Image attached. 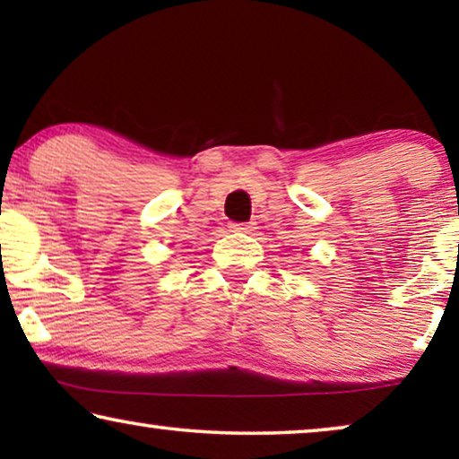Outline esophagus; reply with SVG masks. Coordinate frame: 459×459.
<instances>
[{
  "mask_svg": "<svg viewBox=\"0 0 459 459\" xmlns=\"http://www.w3.org/2000/svg\"><path fill=\"white\" fill-rule=\"evenodd\" d=\"M230 229L238 230V232H251L253 229H255V222H232Z\"/></svg>",
  "mask_w": 459,
  "mask_h": 459,
  "instance_id": "obj_1",
  "label": "esophagus"
}]
</instances>
